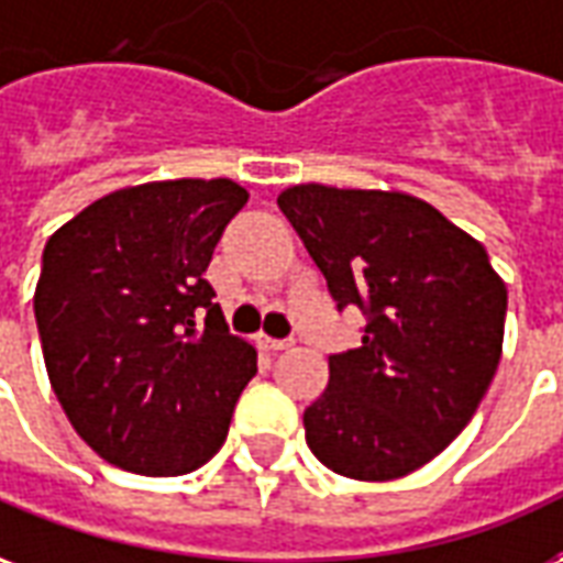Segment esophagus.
<instances>
[{
  "instance_id": "34e87169",
  "label": "esophagus",
  "mask_w": 563,
  "mask_h": 563,
  "mask_svg": "<svg viewBox=\"0 0 563 563\" xmlns=\"http://www.w3.org/2000/svg\"><path fill=\"white\" fill-rule=\"evenodd\" d=\"M257 344L276 354V351H287V347H294V339H269V335H257Z\"/></svg>"
}]
</instances>
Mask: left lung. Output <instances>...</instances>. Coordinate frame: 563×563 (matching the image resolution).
Returning <instances> with one entry per match:
<instances>
[{"label": "left lung", "instance_id": "8db88e82", "mask_svg": "<svg viewBox=\"0 0 563 563\" xmlns=\"http://www.w3.org/2000/svg\"><path fill=\"white\" fill-rule=\"evenodd\" d=\"M278 207L335 306L366 314L363 344L330 356V384L302 413L309 450L342 477H405L486 396L507 285L486 249L420 197L306 183L285 188Z\"/></svg>", "mask_w": 563, "mask_h": 563}]
</instances>
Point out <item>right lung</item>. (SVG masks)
<instances>
[{"mask_svg":"<svg viewBox=\"0 0 563 563\" xmlns=\"http://www.w3.org/2000/svg\"><path fill=\"white\" fill-rule=\"evenodd\" d=\"M245 200L233 179L143 183L44 245V366L74 432L110 465L179 477L224 444L257 351L231 335L203 273Z\"/></svg>","mask_w":563,"mask_h":563,"instance_id":"right-lung-1","label":"right lung"}]
</instances>
